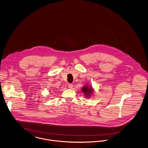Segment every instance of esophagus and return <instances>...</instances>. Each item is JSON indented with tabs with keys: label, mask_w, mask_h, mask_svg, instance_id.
I'll return each instance as SVG.
<instances>
[{
	"label": "esophagus",
	"mask_w": 148,
	"mask_h": 148,
	"mask_svg": "<svg viewBox=\"0 0 148 148\" xmlns=\"http://www.w3.org/2000/svg\"><path fill=\"white\" fill-rule=\"evenodd\" d=\"M68 86H69V88H70V89H73V85L72 84H69L68 85Z\"/></svg>",
	"instance_id": "esophagus-1"
}]
</instances>
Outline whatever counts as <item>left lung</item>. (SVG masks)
Listing matches in <instances>:
<instances>
[{"instance_id":"obj_1","label":"left lung","mask_w":148,"mask_h":148,"mask_svg":"<svg viewBox=\"0 0 148 148\" xmlns=\"http://www.w3.org/2000/svg\"><path fill=\"white\" fill-rule=\"evenodd\" d=\"M82 91L84 93V94L87 97H90V95L92 93V90L91 87H88V86H85L82 89Z\"/></svg>"}]
</instances>
